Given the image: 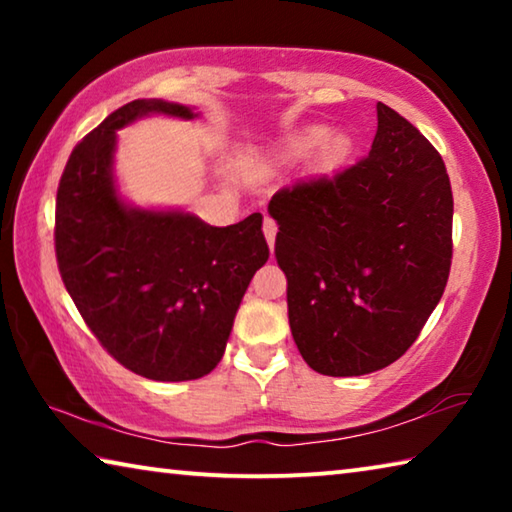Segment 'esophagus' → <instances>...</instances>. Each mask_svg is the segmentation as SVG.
<instances>
[{
  "label": "esophagus",
  "instance_id": "1",
  "mask_svg": "<svg viewBox=\"0 0 512 512\" xmlns=\"http://www.w3.org/2000/svg\"><path fill=\"white\" fill-rule=\"evenodd\" d=\"M264 237H266V241H268V246H275V235H277V223L271 219V216H266L264 219Z\"/></svg>",
  "mask_w": 512,
  "mask_h": 512
}]
</instances>
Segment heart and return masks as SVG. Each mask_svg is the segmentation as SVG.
Segmentation results:
<instances>
[{
	"mask_svg": "<svg viewBox=\"0 0 512 512\" xmlns=\"http://www.w3.org/2000/svg\"><path fill=\"white\" fill-rule=\"evenodd\" d=\"M320 146V155L327 164L339 162L345 151H348V142L341 135L329 137V128L325 126H311L302 133L296 142L289 146V155H307Z\"/></svg>",
	"mask_w": 512,
	"mask_h": 512,
	"instance_id": "obj_1",
	"label": "heart"
}]
</instances>
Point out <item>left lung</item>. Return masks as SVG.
Returning <instances> with one entry per match:
<instances>
[{"label": "left lung", "instance_id": "obj_1", "mask_svg": "<svg viewBox=\"0 0 512 512\" xmlns=\"http://www.w3.org/2000/svg\"><path fill=\"white\" fill-rule=\"evenodd\" d=\"M293 341L309 368L357 377L418 339L452 268V185L411 121L377 103L372 149L268 203Z\"/></svg>", "mask_w": 512, "mask_h": 512}]
</instances>
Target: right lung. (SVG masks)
<instances>
[{
	"label": "right lung",
	"instance_id": "add662e5",
	"mask_svg": "<svg viewBox=\"0 0 512 512\" xmlns=\"http://www.w3.org/2000/svg\"><path fill=\"white\" fill-rule=\"evenodd\" d=\"M151 112L196 117L180 103L137 99L74 146L56 194V259L112 359L146 379L189 381L221 361L268 246L259 212L214 228L187 212L124 205L112 180L117 131Z\"/></svg>",
	"mask_w": 512,
	"mask_h": 512
}]
</instances>
